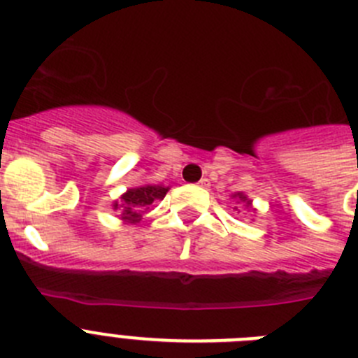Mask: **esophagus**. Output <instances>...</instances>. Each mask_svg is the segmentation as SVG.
<instances>
[{
	"label": "esophagus",
	"mask_w": 358,
	"mask_h": 358,
	"mask_svg": "<svg viewBox=\"0 0 358 358\" xmlns=\"http://www.w3.org/2000/svg\"><path fill=\"white\" fill-rule=\"evenodd\" d=\"M197 185H199V186H201V188H206V186H208V185H210V181H208L206 177H202V179H201V181H199V182H197Z\"/></svg>",
	"instance_id": "esophagus-1"
}]
</instances>
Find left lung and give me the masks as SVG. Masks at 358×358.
<instances>
[{"label":"left lung","instance_id":"8db88e82","mask_svg":"<svg viewBox=\"0 0 358 358\" xmlns=\"http://www.w3.org/2000/svg\"><path fill=\"white\" fill-rule=\"evenodd\" d=\"M233 197L238 199V201L242 202V204H245V208H251V201H249V199L245 197V195H243V194H235V195H233Z\"/></svg>","mask_w":358,"mask_h":358}]
</instances>
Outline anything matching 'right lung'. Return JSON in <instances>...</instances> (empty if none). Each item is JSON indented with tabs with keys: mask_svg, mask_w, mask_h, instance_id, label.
<instances>
[{
	"mask_svg": "<svg viewBox=\"0 0 358 358\" xmlns=\"http://www.w3.org/2000/svg\"><path fill=\"white\" fill-rule=\"evenodd\" d=\"M166 192H169V188L156 185H145L138 186V188H131L118 201L113 202V210L120 211L123 222H140L141 217L147 213L152 202L161 201L166 195Z\"/></svg>",
	"mask_w": 358,
	"mask_h": 358,
	"instance_id": "1",
	"label": "right lung"
}]
</instances>
